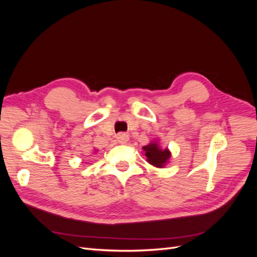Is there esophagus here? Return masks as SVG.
<instances>
[{
  "label": "esophagus",
  "mask_w": 257,
  "mask_h": 257,
  "mask_svg": "<svg viewBox=\"0 0 257 257\" xmlns=\"http://www.w3.org/2000/svg\"><path fill=\"white\" fill-rule=\"evenodd\" d=\"M115 138H116V141H118V143H120V144H125L128 142V135L123 133V132H120V133L116 134Z\"/></svg>",
  "instance_id": "esophagus-1"
}]
</instances>
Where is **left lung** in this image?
Masks as SVG:
<instances>
[{"mask_svg": "<svg viewBox=\"0 0 257 257\" xmlns=\"http://www.w3.org/2000/svg\"><path fill=\"white\" fill-rule=\"evenodd\" d=\"M143 149L146 152L148 162L155 167H163L170 158V152L167 149H161L160 146L155 143L143 147Z\"/></svg>", "mask_w": 257, "mask_h": 257, "instance_id": "obj_1", "label": "left lung"}]
</instances>
